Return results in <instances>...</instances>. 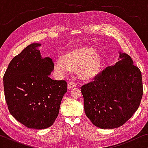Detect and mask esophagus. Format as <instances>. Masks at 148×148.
<instances>
[{
  "label": "esophagus",
  "mask_w": 148,
  "mask_h": 148,
  "mask_svg": "<svg viewBox=\"0 0 148 148\" xmlns=\"http://www.w3.org/2000/svg\"><path fill=\"white\" fill-rule=\"evenodd\" d=\"M77 86V84H75V83L74 82H69L67 85V88L68 89H69V90H71V89H73V88H75V87Z\"/></svg>",
  "instance_id": "esophagus-1"
}]
</instances>
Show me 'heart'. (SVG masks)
Masks as SVG:
<instances>
[{
    "instance_id": "b5f03b06",
    "label": "heart",
    "mask_w": 148,
    "mask_h": 148,
    "mask_svg": "<svg viewBox=\"0 0 148 148\" xmlns=\"http://www.w3.org/2000/svg\"><path fill=\"white\" fill-rule=\"evenodd\" d=\"M102 66V57L98 52L91 48H80L58 56L54 71L59 77H64L71 73L72 69H77L81 77L89 80L98 75Z\"/></svg>"
}]
</instances>
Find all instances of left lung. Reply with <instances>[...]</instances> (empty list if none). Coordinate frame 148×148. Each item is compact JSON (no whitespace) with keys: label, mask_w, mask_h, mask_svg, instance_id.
<instances>
[{"label":"left lung","mask_w":148,"mask_h":148,"mask_svg":"<svg viewBox=\"0 0 148 148\" xmlns=\"http://www.w3.org/2000/svg\"><path fill=\"white\" fill-rule=\"evenodd\" d=\"M119 57L116 64L81 87L86 116L101 129L124 125L138 109L143 96L139 69L127 54L120 53Z\"/></svg>","instance_id":"obj_1"}]
</instances>
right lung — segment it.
Masks as SVG:
<instances>
[{
	"instance_id": "right-lung-1",
	"label": "right lung",
	"mask_w": 148,
	"mask_h": 148,
	"mask_svg": "<svg viewBox=\"0 0 148 148\" xmlns=\"http://www.w3.org/2000/svg\"><path fill=\"white\" fill-rule=\"evenodd\" d=\"M33 43L15 56L3 77L6 102L11 114L30 129H43L57 118L62 98L67 92L64 80H54L52 60L42 58Z\"/></svg>"
}]
</instances>
